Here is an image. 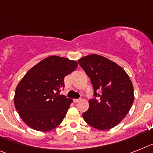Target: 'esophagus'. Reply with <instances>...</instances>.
Instances as JSON below:
<instances>
[{
  "instance_id": "esophagus-1",
  "label": "esophagus",
  "mask_w": 153,
  "mask_h": 153,
  "mask_svg": "<svg viewBox=\"0 0 153 153\" xmlns=\"http://www.w3.org/2000/svg\"><path fill=\"white\" fill-rule=\"evenodd\" d=\"M79 101H81V99H74V102H75V103H77V102H78Z\"/></svg>"
}]
</instances>
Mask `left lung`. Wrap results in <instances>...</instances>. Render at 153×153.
<instances>
[{
    "label": "left lung",
    "instance_id": "left-lung-1",
    "mask_svg": "<svg viewBox=\"0 0 153 153\" xmlns=\"http://www.w3.org/2000/svg\"><path fill=\"white\" fill-rule=\"evenodd\" d=\"M78 62L90 78L94 89L83 119L97 129L113 128L128 114L133 103L134 90L129 77L116 63L98 54L83 57ZM99 91L102 93L99 94Z\"/></svg>",
    "mask_w": 153,
    "mask_h": 153
}]
</instances>
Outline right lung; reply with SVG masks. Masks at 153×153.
Here are the masks:
<instances>
[{
	"instance_id": "obj_1",
	"label": "right lung",
	"mask_w": 153,
	"mask_h": 153,
	"mask_svg": "<svg viewBox=\"0 0 153 153\" xmlns=\"http://www.w3.org/2000/svg\"><path fill=\"white\" fill-rule=\"evenodd\" d=\"M78 63L65 58L50 56L30 68L16 88L14 105L29 127L47 132L61 124L72 102L60 91L64 79Z\"/></svg>"
}]
</instances>
